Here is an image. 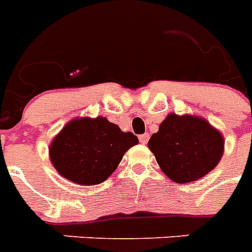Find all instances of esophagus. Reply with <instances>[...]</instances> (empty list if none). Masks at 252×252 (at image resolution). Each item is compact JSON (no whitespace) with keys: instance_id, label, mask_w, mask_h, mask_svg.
<instances>
[{"instance_id":"1","label":"esophagus","mask_w":252,"mask_h":252,"mask_svg":"<svg viewBox=\"0 0 252 252\" xmlns=\"http://www.w3.org/2000/svg\"><path fill=\"white\" fill-rule=\"evenodd\" d=\"M149 133H145V134H141L140 137H138V140H140L141 144H147V141H149Z\"/></svg>"}]
</instances>
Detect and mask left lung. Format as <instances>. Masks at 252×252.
I'll use <instances>...</instances> for the list:
<instances>
[{
	"mask_svg": "<svg viewBox=\"0 0 252 252\" xmlns=\"http://www.w3.org/2000/svg\"><path fill=\"white\" fill-rule=\"evenodd\" d=\"M224 137L197 115L171 112L149 140V149L169 180L193 183L211 172L224 154Z\"/></svg>",
	"mask_w": 252,
	"mask_h": 252,
	"instance_id": "left-lung-1",
	"label": "left lung"
}]
</instances>
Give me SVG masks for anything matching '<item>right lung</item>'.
Segmentation results:
<instances>
[{"instance_id": "obj_1", "label": "right lung", "mask_w": 252, "mask_h": 252, "mask_svg": "<svg viewBox=\"0 0 252 252\" xmlns=\"http://www.w3.org/2000/svg\"><path fill=\"white\" fill-rule=\"evenodd\" d=\"M138 144L103 116L75 118L53 138L49 159L59 175L84 186L98 185L118 168L123 157Z\"/></svg>"}]
</instances>
